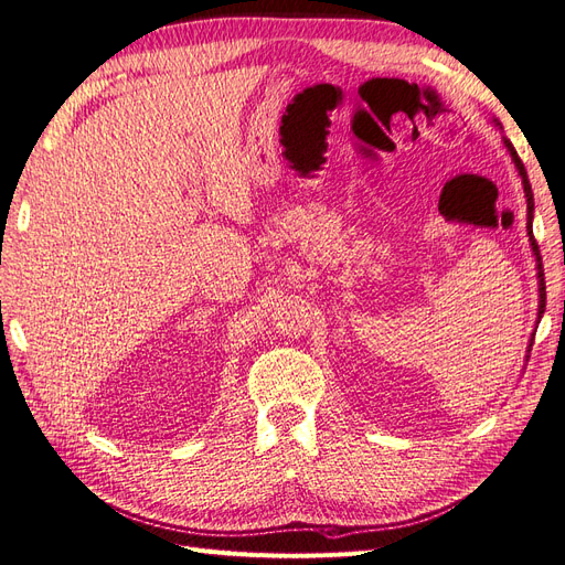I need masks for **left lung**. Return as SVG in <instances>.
Wrapping results in <instances>:
<instances>
[{"instance_id": "8db88e82", "label": "left lung", "mask_w": 565, "mask_h": 565, "mask_svg": "<svg viewBox=\"0 0 565 565\" xmlns=\"http://www.w3.org/2000/svg\"><path fill=\"white\" fill-rule=\"evenodd\" d=\"M504 143H507V148H509V152H511V160H514V164H516V169H519V174H521V179H523V191H525V200H527V235H530V245H533V252L537 254V278H540V313H537V316L542 318L544 303H546V292H544V273H542V262H540V249H537L535 235H533V210H535L533 188H530L527 172H525V167H523V162H521V158H519V152L514 150V146H511V141L504 139Z\"/></svg>"}]
</instances>
